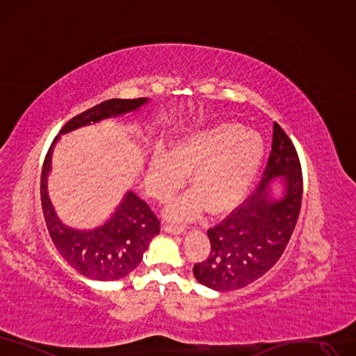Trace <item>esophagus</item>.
Masks as SVG:
<instances>
[{
	"label": "esophagus",
	"instance_id": "1",
	"mask_svg": "<svg viewBox=\"0 0 356 356\" xmlns=\"http://www.w3.org/2000/svg\"><path fill=\"white\" fill-rule=\"evenodd\" d=\"M163 229H164V232H167L170 234H181V233H185V227H183V226H176V225H164Z\"/></svg>",
	"mask_w": 356,
	"mask_h": 356
}]
</instances>
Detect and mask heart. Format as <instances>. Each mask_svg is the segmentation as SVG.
Wrapping results in <instances>:
<instances>
[{"mask_svg":"<svg viewBox=\"0 0 356 356\" xmlns=\"http://www.w3.org/2000/svg\"><path fill=\"white\" fill-rule=\"evenodd\" d=\"M264 140L239 123H217L192 130L171 143L170 152L155 148L147 164L145 183L158 201H168L189 176L191 192L167 209L176 220L220 214L238 205L264 160Z\"/></svg>","mask_w":356,"mask_h":356,"instance_id":"b5f03b06","label":"heart"}]
</instances>
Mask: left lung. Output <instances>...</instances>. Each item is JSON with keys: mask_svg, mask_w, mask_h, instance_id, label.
Segmentation results:
<instances>
[{"mask_svg": "<svg viewBox=\"0 0 356 356\" xmlns=\"http://www.w3.org/2000/svg\"><path fill=\"white\" fill-rule=\"evenodd\" d=\"M282 177L285 191L270 196V181ZM302 202V170L298 152L274 122L267 167L257 191L217 226L208 230L211 251L193 266L201 284L218 292L236 291L258 280L279 261L291 241Z\"/></svg>", "mask_w": 356, "mask_h": 356, "instance_id": "left-lung-1", "label": "left lung"}]
</instances>
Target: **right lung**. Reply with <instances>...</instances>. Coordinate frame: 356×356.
<instances>
[{
  "label": "right lung",
  "mask_w": 356,
  "mask_h": 356,
  "mask_svg": "<svg viewBox=\"0 0 356 356\" xmlns=\"http://www.w3.org/2000/svg\"><path fill=\"white\" fill-rule=\"evenodd\" d=\"M148 98L108 99L73 117L60 130V135L79 127L98 123L139 110ZM60 135L52 140L42 165L41 202L47 229L60 255L76 271L88 279L110 282L123 279L134 271L143 258L154 236L160 233V220L149 205L129 191L115 211L102 226L90 230L72 229L63 225L48 196L51 156Z\"/></svg>",
  "instance_id": "add662e5"
}]
</instances>
